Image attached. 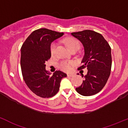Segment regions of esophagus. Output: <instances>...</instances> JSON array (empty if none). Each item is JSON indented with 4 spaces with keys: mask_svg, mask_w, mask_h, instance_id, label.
<instances>
[{
    "mask_svg": "<svg viewBox=\"0 0 128 128\" xmlns=\"http://www.w3.org/2000/svg\"><path fill=\"white\" fill-rule=\"evenodd\" d=\"M67 76H68V77H72V76H74V75L72 74H68L67 75Z\"/></svg>",
    "mask_w": 128,
    "mask_h": 128,
    "instance_id": "esophagus-1",
    "label": "esophagus"
}]
</instances>
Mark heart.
<instances>
[{"label":"heart","mask_w":128,"mask_h":128,"mask_svg":"<svg viewBox=\"0 0 128 128\" xmlns=\"http://www.w3.org/2000/svg\"><path fill=\"white\" fill-rule=\"evenodd\" d=\"M64 44H66L68 49L70 52L73 50H78L80 48V42L73 37H68L64 40ZM56 48H57V44L55 42H53L51 44L50 50L52 55H54L56 53ZM74 62L71 60H62L59 64V67L61 70L65 72H68L71 70L72 67L73 66Z\"/></svg>","instance_id":"b5f03b06"}]
</instances>
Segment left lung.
<instances>
[{"mask_svg": "<svg viewBox=\"0 0 128 128\" xmlns=\"http://www.w3.org/2000/svg\"><path fill=\"white\" fill-rule=\"evenodd\" d=\"M71 34L80 40L84 46L83 65L78 70L88 69L82 85L76 88V91L84 96L96 94L102 90L110 76L111 48L100 34L93 30H84Z\"/></svg>", "mask_w": 128, "mask_h": 128, "instance_id": "obj_1", "label": "left lung"}]
</instances>
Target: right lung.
<instances>
[{"label":"right lung","mask_w":128,"mask_h":128,"mask_svg":"<svg viewBox=\"0 0 128 128\" xmlns=\"http://www.w3.org/2000/svg\"><path fill=\"white\" fill-rule=\"evenodd\" d=\"M63 34L41 28L32 32L21 46L20 63L23 79L28 88L41 98H49L56 94L62 78L67 76L60 70L51 75L45 69V62L51 58V43Z\"/></svg>","instance_id":"add662e5"}]
</instances>
